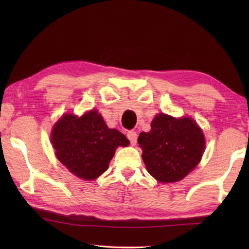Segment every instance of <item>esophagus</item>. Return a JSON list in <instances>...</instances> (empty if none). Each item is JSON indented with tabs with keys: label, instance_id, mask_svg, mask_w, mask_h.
Wrapping results in <instances>:
<instances>
[{
	"label": "esophagus",
	"instance_id": "34e87169",
	"mask_svg": "<svg viewBox=\"0 0 249 249\" xmlns=\"http://www.w3.org/2000/svg\"><path fill=\"white\" fill-rule=\"evenodd\" d=\"M127 138L130 141V144L131 145H135L136 142H137V133L134 130H129L127 133Z\"/></svg>",
	"mask_w": 249,
	"mask_h": 249
}]
</instances>
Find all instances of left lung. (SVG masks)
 <instances>
[{"instance_id": "obj_1", "label": "left lung", "mask_w": 249, "mask_h": 249, "mask_svg": "<svg viewBox=\"0 0 249 249\" xmlns=\"http://www.w3.org/2000/svg\"><path fill=\"white\" fill-rule=\"evenodd\" d=\"M138 143L147 172L161 183L186 177L198 165L205 146L202 130L194 120L163 113L155 116L149 133L140 134Z\"/></svg>"}]
</instances>
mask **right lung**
Wrapping results in <instances>:
<instances>
[{
  "label": "right lung",
  "mask_w": 249,
  "mask_h": 249,
  "mask_svg": "<svg viewBox=\"0 0 249 249\" xmlns=\"http://www.w3.org/2000/svg\"><path fill=\"white\" fill-rule=\"evenodd\" d=\"M51 142L57 160L75 176L88 181L107 170L118 146L129 144L119 130L108 128L96 110L81 118L62 116L52 129Z\"/></svg>",
  "instance_id": "right-lung-1"
}]
</instances>
